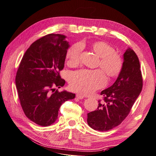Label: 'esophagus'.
Segmentation results:
<instances>
[{
    "mask_svg": "<svg viewBox=\"0 0 156 156\" xmlns=\"http://www.w3.org/2000/svg\"><path fill=\"white\" fill-rule=\"evenodd\" d=\"M76 97H77V98L79 99H82L84 97V95H83V94H80V93H78L77 94H76Z\"/></svg>",
    "mask_w": 156,
    "mask_h": 156,
    "instance_id": "esophagus-1",
    "label": "esophagus"
}]
</instances>
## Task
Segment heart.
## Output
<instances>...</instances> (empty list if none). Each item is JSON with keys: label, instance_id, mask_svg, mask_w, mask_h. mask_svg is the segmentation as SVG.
I'll list each match as a JSON object with an SVG mask.
<instances>
[{"label": "heart", "instance_id": "b5f03b06", "mask_svg": "<svg viewBox=\"0 0 156 156\" xmlns=\"http://www.w3.org/2000/svg\"><path fill=\"white\" fill-rule=\"evenodd\" d=\"M83 46V44L76 43L67 51L66 59L69 66L76 67L79 65ZM90 47L94 53L100 57L98 66L108 77H117L123 67V59L120 55L115 53L112 46L103 41L94 42ZM69 82V87L73 90L88 94L104 86L106 78L100 69H81L72 74Z\"/></svg>", "mask_w": 156, "mask_h": 156}]
</instances>
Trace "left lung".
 I'll list each match as a JSON object with an SVG mask.
<instances>
[{
	"mask_svg": "<svg viewBox=\"0 0 156 156\" xmlns=\"http://www.w3.org/2000/svg\"><path fill=\"white\" fill-rule=\"evenodd\" d=\"M139 58L128 48L124 53L122 69L113 85L103 90L95 111L87 114V123L93 129L108 131L122 123L141 92L143 78Z\"/></svg>",
	"mask_w": 156,
	"mask_h": 156,
	"instance_id": "left-lung-1",
	"label": "left lung"
}]
</instances>
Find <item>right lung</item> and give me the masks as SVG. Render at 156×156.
<instances>
[{
  "label": "right lung",
  "instance_id": "obj_1",
  "mask_svg": "<svg viewBox=\"0 0 156 156\" xmlns=\"http://www.w3.org/2000/svg\"><path fill=\"white\" fill-rule=\"evenodd\" d=\"M66 38L64 35L50 34L33 42L23 55L15 77L24 114L42 126L53 124L62 103L76 96L55 88L66 83L59 75L69 47Z\"/></svg>",
  "mask_w": 156,
  "mask_h": 156
}]
</instances>
